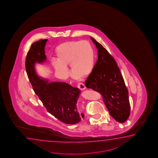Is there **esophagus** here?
<instances>
[{
  "instance_id": "esophagus-1",
  "label": "esophagus",
  "mask_w": 158,
  "mask_h": 158,
  "mask_svg": "<svg viewBox=\"0 0 158 158\" xmlns=\"http://www.w3.org/2000/svg\"><path fill=\"white\" fill-rule=\"evenodd\" d=\"M78 88L81 90H84L86 89V87L85 86V85L81 82H79L78 84Z\"/></svg>"
}]
</instances>
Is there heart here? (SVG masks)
I'll return each instance as SVG.
<instances>
[{
    "label": "heart",
    "instance_id": "b5f03b06",
    "mask_svg": "<svg viewBox=\"0 0 158 158\" xmlns=\"http://www.w3.org/2000/svg\"><path fill=\"white\" fill-rule=\"evenodd\" d=\"M56 60L52 64L56 72L62 78L68 77L66 67L70 65L73 75L86 77L93 71L95 62V54L89 41H71L60 44L56 48Z\"/></svg>",
    "mask_w": 158,
    "mask_h": 158
}]
</instances>
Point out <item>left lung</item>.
<instances>
[{
	"label": "left lung",
	"mask_w": 158,
	"mask_h": 158,
	"mask_svg": "<svg viewBox=\"0 0 158 158\" xmlns=\"http://www.w3.org/2000/svg\"><path fill=\"white\" fill-rule=\"evenodd\" d=\"M98 49V59L85 86L100 93L110 114L124 123L130 114L128 92L115 59L102 45L91 37Z\"/></svg>",
	"instance_id": "left-lung-1"
}]
</instances>
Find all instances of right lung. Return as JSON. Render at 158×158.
I'll return each instance as SVG.
<instances>
[{"instance_id":"1","label":"right lung","mask_w":158,"mask_h":158,"mask_svg":"<svg viewBox=\"0 0 158 158\" xmlns=\"http://www.w3.org/2000/svg\"><path fill=\"white\" fill-rule=\"evenodd\" d=\"M48 39L40 40L31 45L26 56V69L35 94L51 114L64 123L73 124L84 118L77 110L76 104L80 90L65 82H49L37 75L35 65L47 60L45 46Z\"/></svg>"}]
</instances>
